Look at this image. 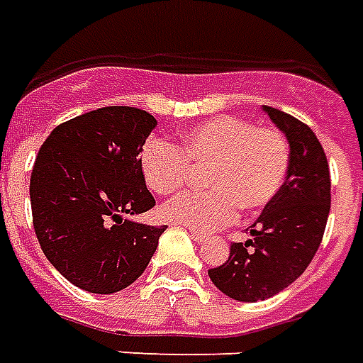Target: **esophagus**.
Segmentation results:
<instances>
[{
  "label": "esophagus",
  "instance_id": "esophagus-1",
  "mask_svg": "<svg viewBox=\"0 0 363 363\" xmlns=\"http://www.w3.org/2000/svg\"><path fill=\"white\" fill-rule=\"evenodd\" d=\"M190 237H192L196 243H204L206 239H208V237H206L204 233H200V231H190Z\"/></svg>",
  "mask_w": 363,
  "mask_h": 363
}]
</instances>
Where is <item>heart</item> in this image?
<instances>
[{"label": "heart", "mask_w": 363, "mask_h": 363, "mask_svg": "<svg viewBox=\"0 0 363 363\" xmlns=\"http://www.w3.org/2000/svg\"><path fill=\"white\" fill-rule=\"evenodd\" d=\"M206 190L184 192L161 208V218L200 233L270 204L289 171V143L274 128H257L235 116H220L192 128L177 150L151 138L140 151V171L151 192L173 194L192 181Z\"/></svg>", "instance_id": "heart-1"}]
</instances>
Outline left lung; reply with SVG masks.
<instances>
[{"label":"left lung","instance_id":"1","mask_svg":"<svg viewBox=\"0 0 363 363\" xmlns=\"http://www.w3.org/2000/svg\"><path fill=\"white\" fill-rule=\"evenodd\" d=\"M289 143L281 190L251 225V239L233 243L229 259L208 276L237 301H262L296 281L323 241L330 212L327 155L313 130L291 114L262 106Z\"/></svg>","mask_w":363,"mask_h":363}]
</instances>
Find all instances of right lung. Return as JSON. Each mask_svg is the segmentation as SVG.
Instances as JSON below:
<instances>
[{
  "label": "right lung",
  "instance_id": "1",
  "mask_svg": "<svg viewBox=\"0 0 363 363\" xmlns=\"http://www.w3.org/2000/svg\"><path fill=\"white\" fill-rule=\"evenodd\" d=\"M155 126L150 112L104 106L54 128L36 155V239L52 267L85 291L114 294L134 284L165 231L128 218L155 206L140 171Z\"/></svg>",
  "mask_w": 363,
  "mask_h": 363
}]
</instances>
